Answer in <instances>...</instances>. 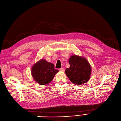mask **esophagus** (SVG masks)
Segmentation results:
<instances>
[{"label":"esophagus","instance_id":"34e87169","mask_svg":"<svg viewBox=\"0 0 121 121\" xmlns=\"http://www.w3.org/2000/svg\"><path fill=\"white\" fill-rule=\"evenodd\" d=\"M59 71H61V72H64V68H61V69H59Z\"/></svg>","mask_w":121,"mask_h":121}]
</instances>
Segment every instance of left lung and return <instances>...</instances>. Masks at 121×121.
Segmentation results:
<instances>
[{
	"label": "left lung",
	"mask_w": 121,
	"mask_h": 121,
	"mask_svg": "<svg viewBox=\"0 0 121 121\" xmlns=\"http://www.w3.org/2000/svg\"><path fill=\"white\" fill-rule=\"evenodd\" d=\"M70 67L65 73L71 82L77 85L86 83L90 78L91 67L85 57L73 55L69 59Z\"/></svg>",
	"instance_id": "8db88e82"
}]
</instances>
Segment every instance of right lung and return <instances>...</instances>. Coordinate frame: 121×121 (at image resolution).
Wrapping results in <instances>:
<instances>
[{"label":"right lung","mask_w":121,"mask_h":121,"mask_svg":"<svg viewBox=\"0 0 121 121\" xmlns=\"http://www.w3.org/2000/svg\"><path fill=\"white\" fill-rule=\"evenodd\" d=\"M58 70L54 68V65L45 59H41L31 68V73L34 79L40 85H45L52 81Z\"/></svg>","instance_id":"obj_1"}]
</instances>
